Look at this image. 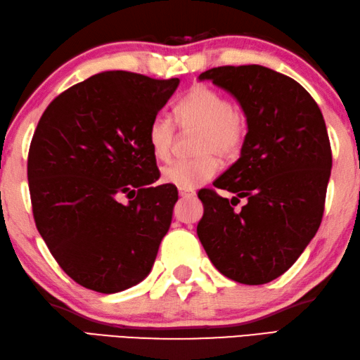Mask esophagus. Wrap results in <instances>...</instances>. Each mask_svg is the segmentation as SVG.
Wrapping results in <instances>:
<instances>
[{
    "label": "esophagus",
    "instance_id": "1",
    "mask_svg": "<svg viewBox=\"0 0 360 360\" xmlns=\"http://www.w3.org/2000/svg\"><path fill=\"white\" fill-rule=\"evenodd\" d=\"M179 194H180L181 199H191L195 195L194 191H189V189H181V188L179 189Z\"/></svg>",
    "mask_w": 360,
    "mask_h": 360
}]
</instances>
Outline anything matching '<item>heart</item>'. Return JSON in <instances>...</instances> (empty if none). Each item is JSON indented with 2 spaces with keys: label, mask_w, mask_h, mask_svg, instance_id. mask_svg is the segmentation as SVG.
Here are the masks:
<instances>
[{
  "label": "heart",
  "mask_w": 360,
  "mask_h": 360,
  "mask_svg": "<svg viewBox=\"0 0 360 360\" xmlns=\"http://www.w3.org/2000/svg\"><path fill=\"white\" fill-rule=\"evenodd\" d=\"M174 116L183 130H199V158L175 161L166 166L161 179L181 189H195L205 185L218 172L219 161L238 155L248 133V120L243 110L229 103L221 92L207 84H195L175 105ZM175 139V124L166 114L155 116L148 125L147 141L153 157L166 161L171 157Z\"/></svg>",
  "instance_id": "obj_1"
}]
</instances>
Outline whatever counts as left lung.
Listing matches in <instances>:
<instances>
[{"label": "left lung", "instance_id": "left-lung-1", "mask_svg": "<svg viewBox=\"0 0 360 360\" xmlns=\"http://www.w3.org/2000/svg\"><path fill=\"white\" fill-rule=\"evenodd\" d=\"M227 91L248 120L241 155L202 189L198 236L229 279L262 285L293 264L321 224L332 152L323 114L293 78L263 65H224L199 75ZM240 198L241 210L231 205Z\"/></svg>", "mask_w": 360, "mask_h": 360}]
</instances>
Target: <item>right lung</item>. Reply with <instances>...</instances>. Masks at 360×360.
<instances>
[{
  "label": "right lung",
  "mask_w": 360,
  "mask_h": 360,
  "mask_svg": "<svg viewBox=\"0 0 360 360\" xmlns=\"http://www.w3.org/2000/svg\"><path fill=\"white\" fill-rule=\"evenodd\" d=\"M179 83L101 72L64 91L39 120L28 155L34 221L79 285L111 295L150 273L179 193L153 185L160 171L147 131Z\"/></svg>",
  "instance_id": "obj_1"
}]
</instances>
